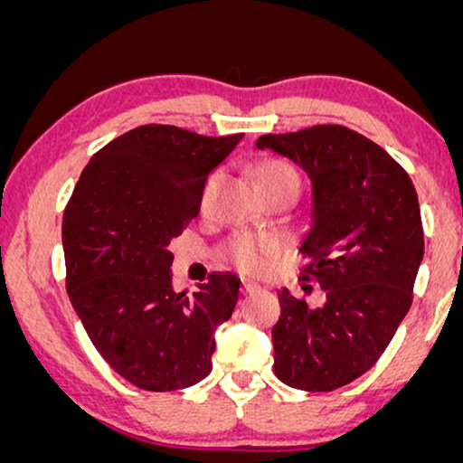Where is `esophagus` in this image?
I'll return each instance as SVG.
<instances>
[{
    "label": "esophagus",
    "mask_w": 463,
    "mask_h": 463,
    "mask_svg": "<svg viewBox=\"0 0 463 463\" xmlns=\"http://www.w3.org/2000/svg\"><path fill=\"white\" fill-rule=\"evenodd\" d=\"M259 288L257 282H250V280H242V293H255Z\"/></svg>",
    "instance_id": "34e87169"
}]
</instances>
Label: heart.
I'll return each instance as SVG.
<instances>
[{"label": "heart", "mask_w": 463, "mask_h": 463, "mask_svg": "<svg viewBox=\"0 0 463 463\" xmlns=\"http://www.w3.org/2000/svg\"><path fill=\"white\" fill-rule=\"evenodd\" d=\"M255 179L263 194L278 192V189H295L299 194L301 187L299 173H297L293 164L284 160L259 162L255 168ZM219 181V170L208 175L200 192V208L208 206ZM278 250H280V240L274 236H252V233H238L236 238H232L230 246H227V255L232 257V261L242 271H249V274H261V271L268 269Z\"/></svg>", "instance_id": "obj_1"}]
</instances>
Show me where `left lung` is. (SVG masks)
<instances>
[{
	"label": "left lung",
	"mask_w": 463,
	"mask_h": 463,
	"mask_svg": "<svg viewBox=\"0 0 463 463\" xmlns=\"http://www.w3.org/2000/svg\"><path fill=\"white\" fill-rule=\"evenodd\" d=\"M257 147L290 157L312 179L301 280L325 290L320 306L278 293L274 373L297 390H337L377 363L413 303L423 257L417 192L388 151L339 124L263 135Z\"/></svg>",
	"instance_id": "left-lung-1"
}]
</instances>
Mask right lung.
<instances>
[{"mask_svg": "<svg viewBox=\"0 0 463 463\" xmlns=\"http://www.w3.org/2000/svg\"><path fill=\"white\" fill-rule=\"evenodd\" d=\"M242 137L138 126L92 156L67 202L69 301L107 364L137 388L183 390L213 369V333L230 320L240 280L211 274L192 297L175 293L168 244L195 219L208 173Z\"/></svg>", "mask_w": 463, "mask_h": 463, "instance_id": "add662e5", "label": "right lung"}]
</instances>
